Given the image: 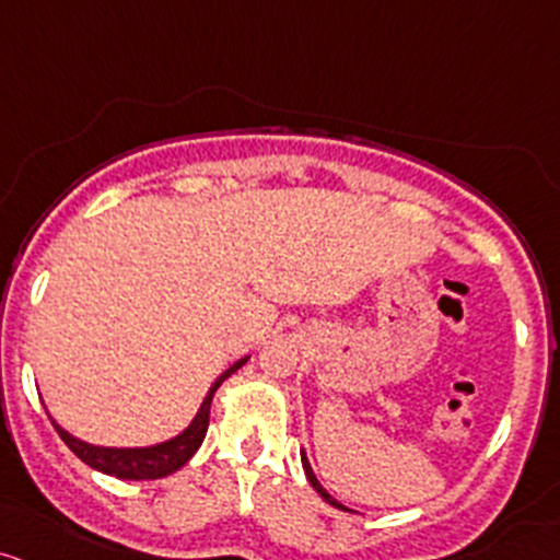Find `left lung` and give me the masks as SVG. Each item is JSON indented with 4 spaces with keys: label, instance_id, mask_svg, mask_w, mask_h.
Listing matches in <instances>:
<instances>
[{
    "label": "left lung",
    "instance_id": "8db88e82",
    "mask_svg": "<svg viewBox=\"0 0 560 560\" xmlns=\"http://www.w3.org/2000/svg\"><path fill=\"white\" fill-rule=\"evenodd\" d=\"M300 459H303V470H305V476H308V481H311V487L318 491V497H322L324 502H327V505H331V508H340V510H348L346 505H342V502H337L335 497L329 494L327 489L322 487V483H318V478H316V472H313V468H311V463H308V457H305V452L300 450Z\"/></svg>",
    "mask_w": 560,
    "mask_h": 560
}]
</instances>
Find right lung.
<instances>
[{"label":"right lung","instance_id":"1","mask_svg":"<svg viewBox=\"0 0 560 560\" xmlns=\"http://www.w3.org/2000/svg\"><path fill=\"white\" fill-rule=\"evenodd\" d=\"M247 361H249V355H244V359L233 361L229 370L220 372L218 380L210 385V390H207L205 401H201V407L194 415V420L188 422V428H183L180 433L172 435V439H167V441H162V444L95 446V444H88V441L77 439V435H71L66 428H60L58 422L50 417V411H47V417L52 420V425H55V430H58L60 439L66 441V446H69V450L77 454L82 463H88L90 468L106 472V476L121 478V481H153V478H164V476H170V472L180 470L183 465L194 457L196 450L201 446V441H205L207 428H210V407H212L214 390H218L233 372L242 370Z\"/></svg>","mask_w":560,"mask_h":560}]
</instances>
